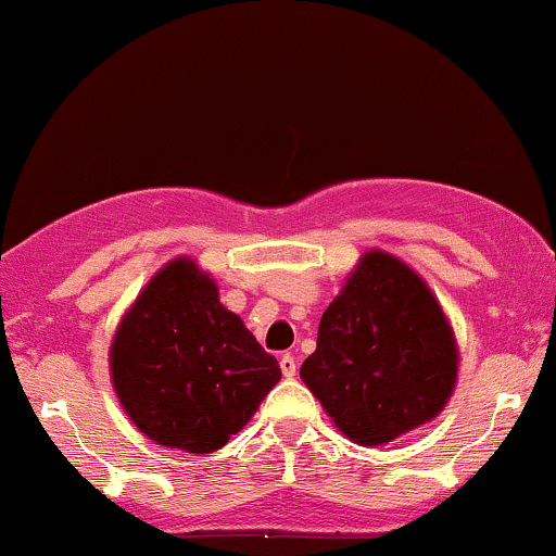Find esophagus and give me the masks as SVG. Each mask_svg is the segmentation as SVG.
<instances>
[{"label": "esophagus", "instance_id": "esophagus-1", "mask_svg": "<svg viewBox=\"0 0 556 556\" xmlns=\"http://www.w3.org/2000/svg\"><path fill=\"white\" fill-rule=\"evenodd\" d=\"M279 368H282V374L287 376V379H292V376H295V371H298V361L292 358L290 353H285L282 358H279Z\"/></svg>", "mask_w": 556, "mask_h": 556}]
</instances>
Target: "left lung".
I'll return each mask as SVG.
<instances>
[{"label": "left lung", "instance_id": "left-lung-1", "mask_svg": "<svg viewBox=\"0 0 556 556\" xmlns=\"http://www.w3.org/2000/svg\"><path fill=\"white\" fill-rule=\"evenodd\" d=\"M300 376L344 437L379 446L439 416L455 387L457 344L424 279L371 251L324 311Z\"/></svg>", "mask_w": 556, "mask_h": 556}]
</instances>
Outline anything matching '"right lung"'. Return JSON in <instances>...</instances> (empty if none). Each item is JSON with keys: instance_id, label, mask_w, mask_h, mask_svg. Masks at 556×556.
<instances>
[{"instance_id": "right-lung-1", "label": "right lung", "mask_w": 556, "mask_h": 556, "mask_svg": "<svg viewBox=\"0 0 556 556\" xmlns=\"http://www.w3.org/2000/svg\"><path fill=\"white\" fill-rule=\"evenodd\" d=\"M110 366L132 424L156 444L195 455L225 446L282 379L277 358L188 258L146 285L119 324Z\"/></svg>"}]
</instances>
